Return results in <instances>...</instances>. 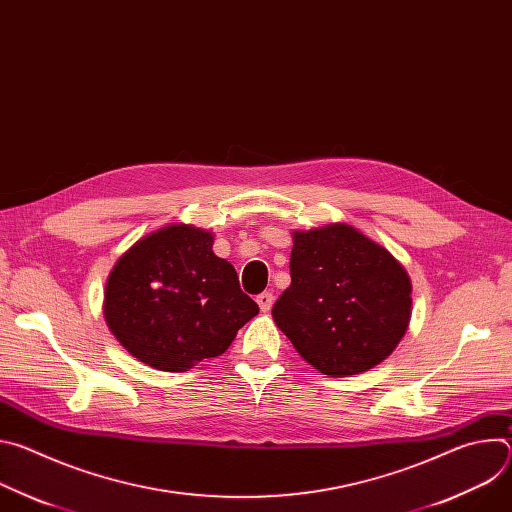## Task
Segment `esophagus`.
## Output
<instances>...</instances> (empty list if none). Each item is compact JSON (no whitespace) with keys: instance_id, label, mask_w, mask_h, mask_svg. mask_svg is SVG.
Returning a JSON list of instances; mask_svg holds the SVG:
<instances>
[{"instance_id":"obj_1","label":"esophagus","mask_w":512,"mask_h":512,"mask_svg":"<svg viewBox=\"0 0 512 512\" xmlns=\"http://www.w3.org/2000/svg\"><path fill=\"white\" fill-rule=\"evenodd\" d=\"M257 304L261 308V312H269L271 306H273V294L271 291H263V294L257 296Z\"/></svg>"}]
</instances>
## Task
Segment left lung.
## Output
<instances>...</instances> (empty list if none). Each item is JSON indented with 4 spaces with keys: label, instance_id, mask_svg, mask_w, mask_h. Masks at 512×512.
I'll return each instance as SVG.
<instances>
[{
    "label": "left lung",
    "instance_id": "8db88e82",
    "mask_svg": "<svg viewBox=\"0 0 512 512\" xmlns=\"http://www.w3.org/2000/svg\"><path fill=\"white\" fill-rule=\"evenodd\" d=\"M291 285L271 314L312 367L328 377L377 367L411 318V281L381 245L344 223L294 233Z\"/></svg>",
    "mask_w": 512,
    "mask_h": 512
}]
</instances>
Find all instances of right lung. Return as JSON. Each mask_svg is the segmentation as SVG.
Wrapping results in <instances>:
<instances>
[{
	"mask_svg": "<svg viewBox=\"0 0 512 512\" xmlns=\"http://www.w3.org/2000/svg\"><path fill=\"white\" fill-rule=\"evenodd\" d=\"M259 306L212 235L170 225L137 241L113 267L105 320L121 346L152 369L184 373L223 354Z\"/></svg>",
	"mask_w": 512,
	"mask_h": 512,
	"instance_id": "add662e5",
	"label": "right lung"
}]
</instances>
